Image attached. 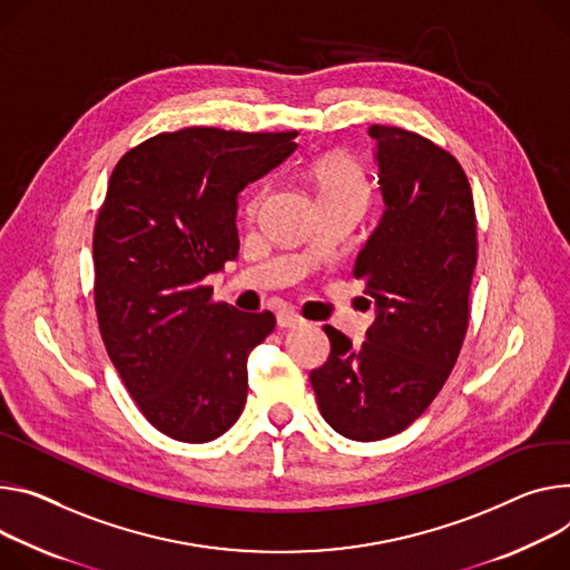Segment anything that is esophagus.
<instances>
[{"instance_id": "1", "label": "esophagus", "mask_w": 570, "mask_h": 570, "mask_svg": "<svg viewBox=\"0 0 570 570\" xmlns=\"http://www.w3.org/2000/svg\"><path fill=\"white\" fill-rule=\"evenodd\" d=\"M299 323H302V318H299L297 314H293V312H279V314H277V325L284 327V330L297 327Z\"/></svg>"}]
</instances>
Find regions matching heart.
<instances>
[{"label":"heart","instance_id":"heart-1","mask_svg":"<svg viewBox=\"0 0 570 570\" xmlns=\"http://www.w3.org/2000/svg\"><path fill=\"white\" fill-rule=\"evenodd\" d=\"M312 177H314L321 204L332 199H347V197L366 199L368 188H366L364 173H361V168L352 159L341 157V154H332V157L318 159L312 166ZM256 199H258V193L247 204L249 212H254Z\"/></svg>","mask_w":570,"mask_h":570}]
</instances>
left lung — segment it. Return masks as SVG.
<instances>
[{"mask_svg": "<svg viewBox=\"0 0 570 570\" xmlns=\"http://www.w3.org/2000/svg\"><path fill=\"white\" fill-rule=\"evenodd\" d=\"M368 134L384 214L354 277L375 299V321L361 345L325 325L332 352L308 377L323 419L352 441L402 432L436 397L469 327L478 264L473 193L452 154L400 127Z\"/></svg>", "mask_w": 570, "mask_h": 570, "instance_id": "8db88e82", "label": "left lung"}]
</instances>
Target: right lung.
I'll list each match as a JSON object with an SVG mask.
<instances>
[{"label": "right lung", "mask_w": 570, "mask_h": 570, "mask_svg": "<svg viewBox=\"0 0 570 570\" xmlns=\"http://www.w3.org/2000/svg\"><path fill=\"white\" fill-rule=\"evenodd\" d=\"M297 131L188 127L116 166L95 236V308L107 352L142 416L206 443L247 400V356L275 316L212 302L204 279L238 258V195L297 149Z\"/></svg>", "instance_id": "1"}]
</instances>
